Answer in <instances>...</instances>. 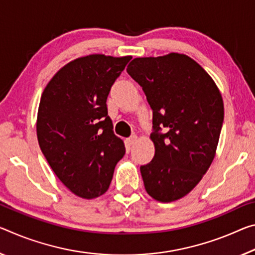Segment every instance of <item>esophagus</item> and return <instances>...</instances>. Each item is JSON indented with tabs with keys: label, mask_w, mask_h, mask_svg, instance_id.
I'll return each instance as SVG.
<instances>
[{
	"label": "esophagus",
	"mask_w": 255,
	"mask_h": 255,
	"mask_svg": "<svg viewBox=\"0 0 255 255\" xmlns=\"http://www.w3.org/2000/svg\"><path fill=\"white\" fill-rule=\"evenodd\" d=\"M126 140H127V144L129 145V146H131V145H134L137 142V136L132 135V136L129 137V138H127Z\"/></svg>",
	"instance_id": "obj_1"
}]
</instances>
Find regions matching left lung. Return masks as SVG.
I'll return each mask as SVG.
<instances>
[{
	"label": "left lung",
	"mask_w": 255,
	"mask_h": 255,
	"mask_svg": "<svg viewBox=\"0 0 255 255\" xmlns=\"http://www.w3.org/2000/svg\"><path fill=\"white\" fill-rule=\"evenodd\" d=\"M128 75L153 111L155 154L140 165L149 196L172 202L188 194L211 165L224 123V101L208 72L185 54L136 58Z\"/></svg>",
	"instance_id": "left-lung-1"
}]
</instances>
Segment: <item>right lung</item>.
<instances>
[{
	"instance_id": "add662e5",
	"label": "right lung",
	"mask_w": 255,
	"mask_h": 255,
	"mask_svg": "<svg viewBox=\"0 0 255 255\" xmlns=\"http://www.w3.org/2000/svg\"><path fill=\"white\" fill-rule=\"evenodd\" d=\"M130 59L103 54L76 59L56 72L40 98L39 147L62 184L83 199L108 191L126 152L113 132L107 99Z\"/></svg>"
}]
</instances>
